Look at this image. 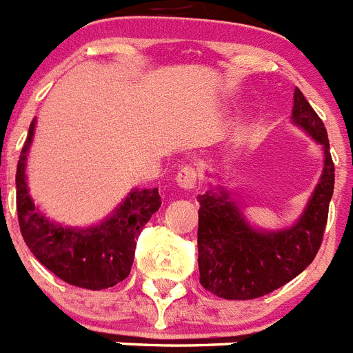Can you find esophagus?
<instances>
[{"mask_svg": "<svg viewBox=\"0 0 353 353\" xmlns=\"http://www.w3.org/2000/svg\"><path fill=\"white\" fill-rule=\"evenodd\" d=\"M196 180H198V170L194 166H183L176 173V183L182 189H194Z\"/></svg>", "mask_w": 353, "mask_h": 353, "instance_id": "esophagus-1", "label": "esophagus"}]
</instances>
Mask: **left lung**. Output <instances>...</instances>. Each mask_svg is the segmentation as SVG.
Returning <instances> with one entry per match:
<instances>
[{
    "instance_id": "left-lung-1",
    "label": "left lung",
    "mask_w": 353,
    "mask_h": 353,
    "mask_svg": "<svg viewBox=\"0 0 353 353\" xmlns=\"http://www.w3.org/2000/svg\"><path fill=\"white\" fill-rule=\"evenodd\" d=\"M292 121L323 152V170L304 212L281 230H260L245 217L233 192L215 185L198 196V267L205 290L228 301H249L281 288L314 260L322 245L334 192V164L323 121L299 88Z\"/></svg>"
}]
</instances>
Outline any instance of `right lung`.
<instances>
[{
	"instance_id": "obj_1",
	"label": "right lung",
	"mask_w": 353,
	"mask_h": 353,
	"mask_svg": "<svg viewBox=\"0 0 353 353\" xmlns=\"http://www.w3.org/2000/svg\"><path fill=\"white\" fill-rule=\"evenodd\" d=\"M31 121L17 162V215L21 233L33 256L65 283L86 290H104L130 274L136 239L161 207L159 189H132L111 214L93 226H63L40 212L26 182V161L35 136Z\"/></svg>"
}]
</instances>
